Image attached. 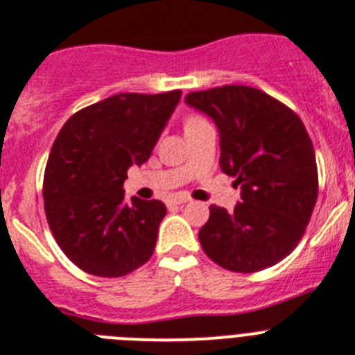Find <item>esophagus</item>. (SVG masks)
<instances>
[{"instance_id":"esophagus-1","label":"esophagus","mask_w":355,"mask_h":355,"mask_svg":"<svg viewBox=\"0 0 355 355\" xmlns=\"http://www.w3.org/2000/svg\"><path fill=\"white\" fill-rule=\"evenodd\" d=\"M186 202H189V198L186 197H171L168 198V206H184Z\"/></svg>"}]
</instances>
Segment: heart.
Here are the masks:
<instances>
[{
    "mask_svg": "<svg viewBox=\"0 0 355 355\" xmlns=\"http://www.w3.org/2000/svg\"><path fill=\"white\" fill-rule=\"evenodd\" d=\"M200 123H206V120H204L202 116H189L186 120V123H184V129H191V128H197V125H200Z\"/></svg>",
    "mask_w": 355,
    "mask_h": 355,
    "instance_id": "heart-1",
    "label": "heart"
}]
</instances>
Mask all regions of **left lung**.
<instances>
[{"label":"left lung","instance_id":"obj_1","mask_svg":"<svg viewBox=\"0 0 355 355\" xmlns=\"http://www.w3.org/2000/svg\"><path fill=\"white\" fill-rule=\"evenodd\" d=\"M186 103L206 112L220 135V169L241 186L232 213L213 204L198 232L218 266L261 272L293 252L318 200V164L301 118L248 85L197 91Z\"/></svg>","mask_w":355,"mask_h":355}]
</instances>
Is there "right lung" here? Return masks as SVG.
I'll list each match as a JSON object with an SVG mask.
<instances>
[{"label": "right lung", "mask_w": 355, "mask_h": 355, "mask_svg": "<svg viewBox=\"0 0 355 355\" xmlns=\"http://www.w3.org/2000/svg\"><path fill=\"white\" fill-rule=\"evenodd\" d=\"M180 91L120 93L69 118L58 132L43 177L47 223L58 246L80 270L122 277L151 259L160 200H125L123 180L142 166L180 102Z\"/></svg>", "instance_id": "right-lung-1"}]
</instances>
